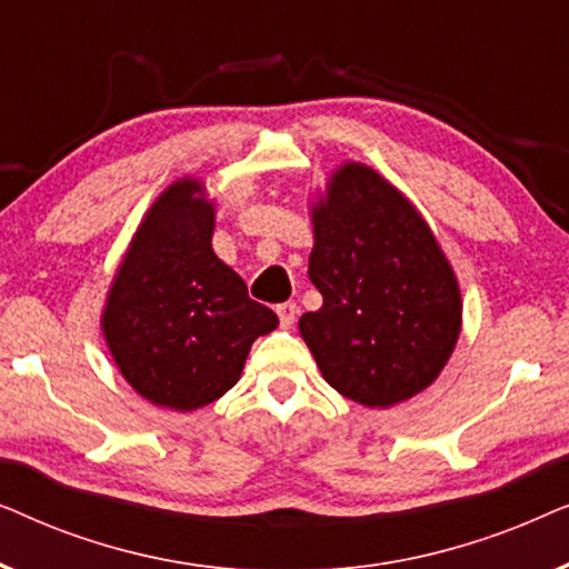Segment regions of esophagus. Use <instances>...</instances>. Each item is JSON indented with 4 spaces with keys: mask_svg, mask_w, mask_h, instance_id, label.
I'll return each instance as SVG.
<instances>
[{
    "mask_svg": "<svg viewBox=\"0 0 569 569\" xmlns=\"http://www.w3.org/2000/svg\"><path fill=\"white\" fill-rule=\"evenodd\" d=\"M298 302H282V306H277V316H279V323L284 326V329H290V326L298 321Z\"/></svg>",
    "mask_w": 569,
    "mask_h": 569,
    "instance_id": "obj_1",
    "label": "esophagus"
}]
</instances>
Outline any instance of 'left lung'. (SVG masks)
Segmentation results:
<instances>
[{
  "label": "left lung",
  "instance_id": "8db88e82",
  "mask_svg": "<svg viewBox=\"0 0 569 569\" xmlns=\"http://www.w3.org/2000/svg\"><path fill=\"white\" fill-rule=\"evenodd\" d=\"M308 277L323 295L300 333L326 383L393 407L438 378L461 331L456 277L417 209L365 166L339 168L313 209Z\"/></svg>",
  "mask_w": 569,
  "mask_h": 569
}]
</instances>
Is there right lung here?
I'll list each match as a JSON object with an SVG mask.
<instances>
[{
  "label": "right lung",
  "mask_w": 569,
  "mask_h": 569,
  "mask_svg": "<svg viewBox=\"0 0 569 569\" xmlns=\"http://www.w3.org/2000/svg\"><path fill=\"white\" fill-rule=\"evenodd\" d=\"M178 181L137 230L103 313L123 378L158 407H207L238 383L248 349L277 329L274 310L212 251L214 212Z\"/></svg>",
  "instance_id": "add662e5"
}]
</instances>
